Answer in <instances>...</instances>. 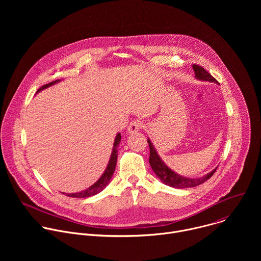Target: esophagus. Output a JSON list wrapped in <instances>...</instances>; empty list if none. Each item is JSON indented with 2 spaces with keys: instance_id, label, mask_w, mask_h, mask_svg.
<instances>
[{
  "instance_id": "34e87169",
  "label": "esophagus",
  "mask_w": 261,
  "mask_h": 261,
  "mask_svg": "<svg viewBox=\"0 0 261 261\" xmlns=\"http://www.w3.org/2000/svg\"><path fill=\"white\" fill-rule=\"evenodd\" d=\"M142 127V123L140 121H133L130 123V125L128 126V133L130 134H133V133H136L137 131L140 130V128Z\"/></svg>"
}]
</instances>
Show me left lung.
<instances>
[{
    "instance_id": "1",
    "label": "left lung",
    "mask_w": 261,
    "mask_h": 261,
    "mask_svg": "<svg viewBox=\"0 0 261 261\" xmlns=\"http://www.w3.org/2000/svg\"><path fill=\"white\" fill-rule=\"evenodd\" d=\"M192 68L194 70L195 77L197 80L218 84L217 80H215L203 67L194 64L192 66ZM147 143H148V146H150V159H148V161H150V165H151L152 169L154 170V172L156 173V175L161 179V181L164 182L165 185L169 186V187H173V188H177V189L196 187V186L206 181L215 173V171L217 169V167H216L210 173L205 174L202 177H198V178H190V177L181 176V175L175 173L174 171H172L170 168H168L164 164V162L161 160L160 156L158 155L157 151L155 150L153 143L148 138H147Z\"/></svg>"
}]
</instances>
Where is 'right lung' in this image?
<instances>
[{"mask_svg": "<svg viewBox=\"0 0 261 261\" xmlns=\"http://www.w3.org/2000/svg\"><path fill=\"white\" fill-rule=\"evenodd\" d=\"M60 80L58 81H55L53 83H49L47 85H44L43 87H41L38 91H37V93L59 83ZM121 139H122V136L120 133H118V135L116 136V139H115V143H114V147H113V153H111V156H110V159H109V162H108V165L105 169V171L103 172V174L101 175V177L94 184L92 185L91 187H89L88 189L84 190V191H81V192H77V193H67L66 195L69 196V197H74V198H86V197H91V196H94L98 193H100L106 186L108 185L111 176H113L114 172H115V169H116V165H117V159H118V146L121 142ZM64 194V193H63Z\"/></svg>", "mask_w": 261, "mask_h": 261, "instance_id": "obj_1", "label": "right lung"}]
</instances>
